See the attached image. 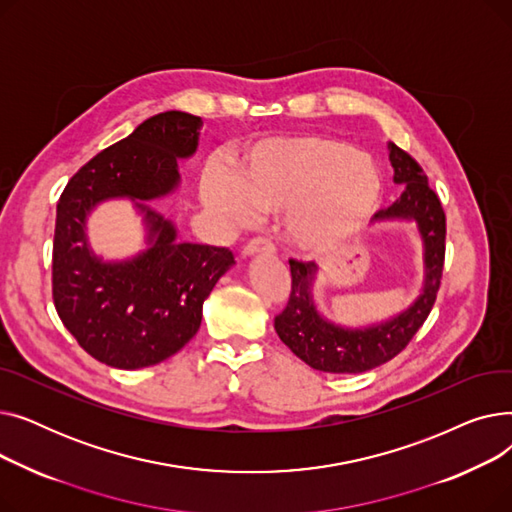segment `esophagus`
Returning <instances> with one entry per match:
<instances>
[{"mask_svg":"<svg viewBox=\"0 0 512 512\" xmlns=\"http://www.w3.org/2000/svg\"><path fill=\"white\" fill-rule=\"evenodd\" d=\"M272 253H274V245L270 240L255 238V240L249 242L245 249H242V259H251V257H257V255H272Z\"/></svg>","mask_w":512,"mask_h":512,"instance_id":"34e87169","label":"esophagus"}]
</instances>
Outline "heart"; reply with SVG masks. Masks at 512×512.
Listing matches in <instances>:
<instances>
[{
  "label": "heart",
  "instance_id": "b5f03b06",
  "mask_svg": "<svg viewBox=\"0 0 512 512\" xmlns=\"http://www.w3.org/2000/svg\"><path fill=\"white\" fill-rule=\"evenodd\" d=\"M373 161L328 134H286L257 141L232 178L207 174L203 203L242 224L257 213L286 212V234L305 251L332 247L357 232L380 205Z\"/></svg>",
  "mask_w": 512,
  "mask_h": 512
}]
</instances>
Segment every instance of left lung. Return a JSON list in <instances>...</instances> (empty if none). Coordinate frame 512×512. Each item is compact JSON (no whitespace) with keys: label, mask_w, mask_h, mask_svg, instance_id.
<instances>
[{"label":"left lung","mask_w":512,"mask_h":512,"mask_svg":"<svg viewBox=\"0 0 512 512\" xmlns=\"http://www.w3.org/2000/svg\"><path fill=\"white\" fill-rule=\"evenodd\" d=\"M394 184L405 191L373 215L378 224H409L421 242V288L415 301L382 321L346 326L328 319L315 299L319 267L290 259L292 292L286 309L276 317L280 340L309 367L326 373H363L394 359L423 326L436 303L444 265L446 218L438 195L429 188L417 161L388 143Z\"/></svg>","instance_id":"obj_1"}]
</instances>
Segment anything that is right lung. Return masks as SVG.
<instances>
[{"instance_id":"right-lung-1","label":"right lung","mask_w":512,"mask_h":512,"mask_svg":"<svg viewBox=\"0 0 512 512\" xmlns=\"http://www.w3.org/2000/svg\"><path fill=\"white\" fill-rule=\"evenodd\" d=\"M203 120L157 114L80 168L58 203L53 303L85 351L116 369H141L176 355L201 326L203 303L236 263L232 251L182 242L151 203L180 188L178 161L199 149ZM128 200L142 215L146 249L103 260L90 247L88 218L103 202Z\"/></svg>"}]
</instances>
